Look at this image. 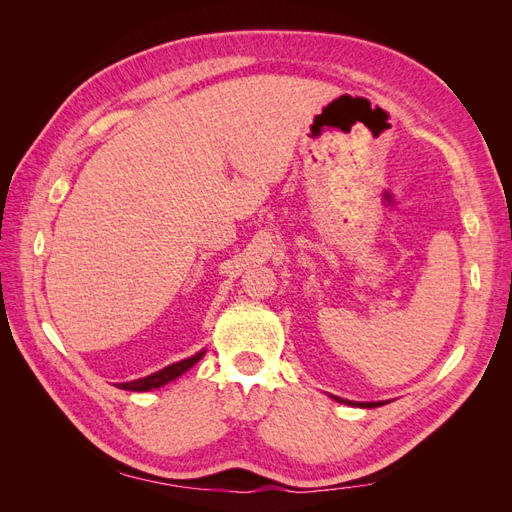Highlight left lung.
<instances>
[{
	"mask_svg": "<svg viewBox=\"0 0 512 512\" xmlns=\"http://www.w3.org/2000/svg\"><path fill=\"white\" fill-rule=\"evenodd\" d=\"M337 401H342V404H348V406H359V408H378V406H382V401H374V404H354V401H346V399H339V397H335Z\"/></svg>",
	"mask_w": 512,
	"mask_h": 512,
	"instance_id": "1",
	"label": "left lung"
}]
</instances>
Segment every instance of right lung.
<instances>
[{
  "mask_svg": "<svg viewBox=\"0 0 512 512\" xmlns=\"http://www.w3.org/2000/svg\"><path fill=\"white\" fill-rule=\"evenodd\" d=\"M203 354H205V350H203V352H198V354H194L192 359H185V361H179V363L168 365V367H164V369L156 371V374L145 376V378H138V380H132V382H121V384H117V386H119V389H126V391H149V389H160L162 384H168L170 380H175V378H179L181 374H185V371H188L192 365H196L200 359H203Z\"/></svg>",
  "mask_w": 512,
  "mask_h": 512,
  "instance_id": "obj_1",
  "label": "right lung"
}]
</instances>
